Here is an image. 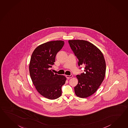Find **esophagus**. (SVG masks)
<instances>
[{
  "mask_svg": "<svg viewBox=\"0 0 128 128\" xmlns=\"http://www.w3.org/2000/svg\"><path fill=\"white\" fill-rule=\"evenodd\" d=\"M66 77L67 78H68V79H70V78L73 77V75H72V74H70V76L66 75Z\"/></svg>",
  "mask_w": 128,
  "mask_h": 128,
  "instance_id": "obj_1",
  "label": "esophagus"
}]
</instances>
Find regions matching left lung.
<instances>
[{
  "label": "left lung",
  "mask_w": 128,
  "mask_h": 128,
  "mask_svg": "<svg viewBox=\"0 0 128 128\" xmlns=\"http://www.w3.org/2000/svg\"><path fill=\"white\" fill-rule=\"evenodd\" d=\"M68 42L78 58V65L84 66V72L76 75L78 82L74 88V92L80 98L88 97L97 91L104 80L106 70L104 56L98 48L88 41L76 40H69Z\"/></svg>",
  "instance_id": "obj_1"
}]
</instances>
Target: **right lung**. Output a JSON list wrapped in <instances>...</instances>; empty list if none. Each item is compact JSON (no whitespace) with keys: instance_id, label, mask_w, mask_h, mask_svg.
I'll use <instances>...</instances> for the list:
<instances>
[{"instance_id":"obj_1","label":"right lung","mask_w":128,"mask_h":128,"mask_svg":"<svg viewBox=\"0 0 128 128\" xmlns=\"http://www.w3.org/2000/svg\"><path fill=\"white\" fill-rule=\"evenodd\" d=\"M64 42H48L38 46L33 52L30 61V76L38 92L50 100L58 98L66 77L54 74L50 70L55 62L56 54L62 48Z\"/></svg>"}]
</instances>
